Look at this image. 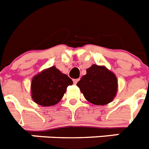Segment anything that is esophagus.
I'll return each mask as SVG.
<instances>
[{
  "label": "esophagus",
  "instance_id": "1",
  "mask_svg": "<svg viewBox=\"0 0 149 149\" xmlns=\"http://www.w3.org/2000/svg\"><path fill=\"white\" fill-rule=\"evenodd\" d=\"M79 79H73V83H74V84H77V83L79 82Z\"/></svg>",
  "mask_w": 149,
  "mask_h": 149
}]
</instances>
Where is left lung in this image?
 I'll use <instances>...</instances> for the list:
<instances>
[{"label": "left lung", "instance_id": "obj_1", "mask_svg": "<svg viewBox=\"0 0 149 149\" xmlns=\"http://www.w3.org/2000/svg\"><path fill=\"white\" fill-rule=\"evenodd\" d=\"M85 98L95 105H106L114 99L118 82L116 75L105 66L92 65L77 82Z\"/></svg>", "mask_w": 149, "mask_h": 149}]
</instances>
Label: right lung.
Returning <instances> with one entry per match:
<instances>
[{
    "instance_id": "1",
    "label": "right lung",
    "mask_w": 149,
    "mask_h": 149,
    "mask_svg": "<svg viewBox=\"0 0 149 149\" xmlns=\"http://www.w3.org/2000/svg\"><path fill=\"white\" fill-rule=\"evenodd\" d=\"M72 84L71 79L53 66L32 77L31 96L34 102L41 106L55 105L63 98L67 86Z\"/></svg>"
}]
</instances>
